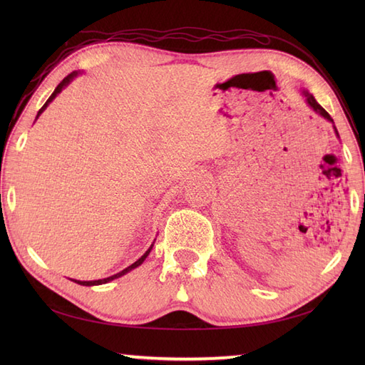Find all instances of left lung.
<instances>
[{
    "instance_id": "1",
    "label": "left lung",
    "mask_w": 365,
    "mask_h": 365,
    "mask_svg": "<svg viewBox=\"0 0 365 365\" xmlns=\"http://www.w3.org/2000/svg\"><path fill=\"white\" fill-rule=\"evenodd\" d=\"M302 94H304V97H306V100H307V103L311 105V108H314V111H317L319 114H322L324 119H328V120H331L332 122V119H331V115L324 111V108H322L319 103H317V100L314 98V96L312 94H309V92H302Z\"/></svg>"
}]
</instances>
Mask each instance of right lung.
Segmentation results:
<instances>
[{
    "label": "right lung",
    "mask_w": 365,
    "mask_h": 365,
    "mask_svg": "<svg viewBox=\"0 0 365 365\" xmlns=\"http://www.w3.org/2000/svg\"><path fill=\"white\" fill-rule=\"evenodd\" d=\"M73 76H76V72H72V73H68L67 76H66V78L63 80V81H61L59 84H58V86H56V89H54V92H53V94L50 96V98L48 100H46V102H45V105L41 108V110H38V113H37V115H41L42 114V111L45 110V108L46 106H48V103L51 102V100L54 98V97H56L58 94H59V92L61 91H63V88L64 86H67V84L68 83H71L72 81V78H73ZM153 246V245H152ZM152 246L149 247V250H147L145 251V254L143 255V257L141 259H138L135 263H131V265L130 267H127L125 269H122L120 271V273H118V274H114V276H110V277H105V279H98V281H75L76 284H80V285H100V284H106V282H110V281H113V279H115V277H120V276H123V274H125V273H128V271H131V269H133V268H136V267H139V265H141V263L144 262V259L147 257V255H149V252H150V250H152Z\"/></svg>",
    "instance_id": "add662e5"
}]
</instances>
